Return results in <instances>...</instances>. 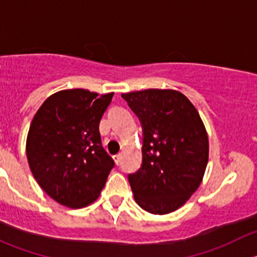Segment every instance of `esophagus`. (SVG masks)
<instances>
[{
  "label": "esophagus",
  "mask_w": 257,
  "mask_h": 257,
  "mask_svg": "<svg viewBox=\"0 0 257 257\" xmlns=\"http://www.w3.org/2000/svg\"><path fill=\"white\" fill-rule=\"evenodd\" d=\"M114 162H115V164H116V165L120 164V162H121V154H116V155H114Z\"/></svg>",
  "instance_id": "esophagus-1"
}]
</instances>
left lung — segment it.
I'll list each match as a JSON object with an SVG mask.
<instances>
[{"label":"left lung","instance_id":"8db88e82","mask_svg":"<svg viewBox=\"0 0 257 257\" xmlns=\"http://www.w3.org/2000/svg\"><path fill=\"white\" fill-rule=\"evenodd\" d=\"M143 129L142 165L128 175L137 204L152 214L180 208L199 188L209 158L205 126L190 100L173 89L121 94Z\"/></svg>","mask_w":257,"mask_h":257}]
</instances>
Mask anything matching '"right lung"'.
Instances as JSON below:
<instances>
[{
    "label": "right lung",
    "mask_w": 257,
    "mask_h": 257,
    "mask_svg": "<svg viewBox=\"0 0 257 257\" xmlns=\"http://www.w3.org/2000/svg\"><path fill=\"white\" fill-rule=\"evenodd\" d=\"M113 94L61 90L33 116L26 143L28 164L45 193L62 205L78 209L93 203L114 168L99 133Z\"/></svg>",
    "instance_id": "obj_1"
}]
</instances>
